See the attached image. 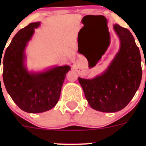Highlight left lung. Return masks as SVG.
<instances>
[{"label":"left lung","mask_w":146,"mask_h":146,"mask_svg":"<svg viewBox=\"0 0 146 146\" xmlns=\"http://www.w3.org/2000/svg\"><path fill=\"white\" fill-rule=\"evenodd\" d=\"M113 28L121 40V48L108 69L94 79L78 78L90 106L104 113L124 108L135 96L142 79L141 56L133 36L118 24Z\"/></svg>","instance_id":"1"}]
</instances>
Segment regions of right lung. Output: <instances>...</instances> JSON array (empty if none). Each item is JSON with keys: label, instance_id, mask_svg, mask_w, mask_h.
I'll return each mask as SVG.
<instances>
[{"label": "right lung", "instance_id": "right-lung-1", "mask_svg": "<svg viewBox=\"0 0 146 146\" xmlns=\"http://www.w3.org/2000/svg\"><path fill=\"white\" fill-rule=\"evenodd\" d=\"M39 24L30 23L20 30L6 48L4 56L2 58L3 53L0 54L6 91L20 109L31 113L47 111L57 104L66 74L70 69L69 66H56L35 74L25 69L24 50Z\"/></svg>", "mask_w": 146, "mask_h": 146}]
</instances>
